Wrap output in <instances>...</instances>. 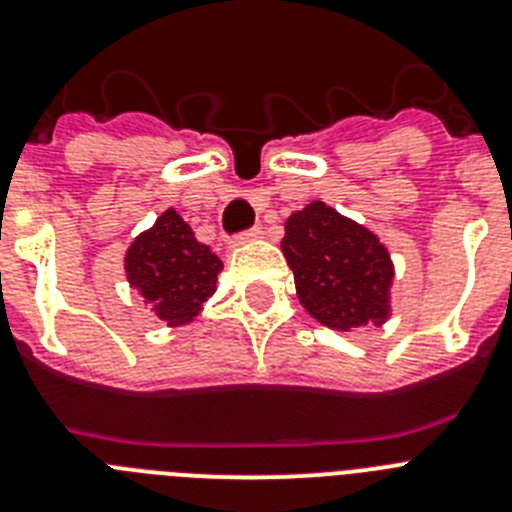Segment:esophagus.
Listing matches in <instances>:
<instances>
[{"mask_svg":"<svg viewBox=\"0 0 512 512\" xmlns=\"http://www.w3.org/2000/svg\"><path fill=\"white\" fill-rule=\"evenodd\" d=\"M261 235H264V233H261V228H251V230H246V233H238V235H235V238H233V241H230V243H233V246H243V243L259 241Z\"/></svg>","mask_w":512,"mask_h":512,"instance_id":"34e87169","label":"esophagus"}]
</instances>
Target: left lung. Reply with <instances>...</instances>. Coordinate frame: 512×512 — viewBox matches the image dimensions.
Returning <instances> with one entry per match:
<instances>
[{"label":"left lung","instance_id":"left-lung-1","mask_svg":"<svg viewBox=\"0 0 512 512\" xmlns=\"http://www.w3.org/2000/svg\"><path fill=\"white\" fill-rule=\"evenodd\" d=\"M282 253L302 307L318 323L351 330L390 318V251L351 217L310 202L287 217Z\"/></svg>","mask_w":512,"mask_h":512}]
</instances>
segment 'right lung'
Listing matches in <instances>:
<instances>
[{
	"label": "right lung",
	"instance_id": "add662e5",
	"mask_svg": "<svg viewBox=\"0 0 512 512\" xmlns=\"http://www.w3.org/2000/svg\"><path fill=\"white\" fill-rule=\"evenodd\" d=\"M220 271L223 261L194 238L174 207L140 233L125 253L130 287L151 302L169 328L192 323L200 315L207 297L215 295Z\"/></svg>",
	"mask_w": 512,
	"mask_h": 512
}]
</instances>
